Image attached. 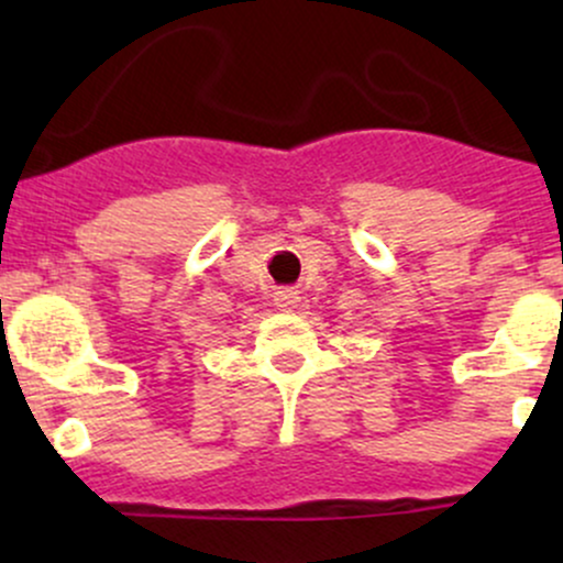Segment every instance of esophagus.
Here are the masks:
<instances>
[{
	"label": "esophagus",
	"mask_w": 563,
	"mask_h": 563,
	"mask_svg": "<svg viewBox=\"0 0 563 563\" xmlns=\"http://www.w3.org/2000/svg\"><path fill=\"white\" fill-rule=\"evenodd\" d=\"M296 303H299V294H296V290L286 288V290H277L275 294V307L283 309V312H294Z\"/></svg>",
	"instance_id": "obj_1"
}]
</instances>
